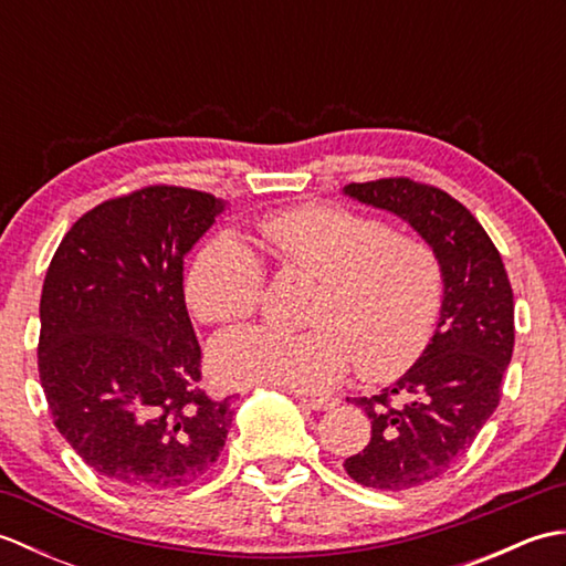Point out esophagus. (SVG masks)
<instances>
[{
    "label": "esophagus",
    "instance_id": "1",
    "mask_svg": "<svg viewBox=\"0 0 566 566\" xmlns=\"http://www.w3.org/2000/svg\"><path fill=\"white\" fill-rule=\"evenodd\" d=\"M298 401H302L306 408H311V411H328V408L338 403V399H316V396H302Z\"/></svg>",
    "mask_w": 566,
    "mask_h": 566
}]
</instances>
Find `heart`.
<instances>
[{
    "mask_svg": "<svg viewBox=\"0 0 566 566\" xmlns=\"http://www.w3.org/2000/svg\"><path fill=\"white\" fill-rule=\"evenodd\" d=\"M286 268L321 280L311 323L290 333L240 326L216 335L209 371L226 387L328 391L357 357L367 379H394L423 355L442 308L444 272L426 240L394 235L379 219L340 207H298L262 221ZM264 264L235 233L213 235L191 264L187 298L207 323L245 318L260 306Z\"/></svg>",
    "mask_w": 566,
    "mask_h": 566,
    "instance_id": "heart-1",
    "label": "heart"
}]
</instances>
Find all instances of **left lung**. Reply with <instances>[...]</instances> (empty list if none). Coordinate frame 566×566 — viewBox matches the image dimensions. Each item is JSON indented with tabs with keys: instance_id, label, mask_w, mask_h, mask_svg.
Wrapping results in <instances>:
<instances>
[{
	"instance_id": "left-lung-1",
	"label": "left lung",
	"mask_w": 566,
	"mask_h": 566,
	"mask_svg": "<svg viewBox=\"0 0 566 566\" xmlns=\"http://www.w3.org/2000/svg\"><path fill=\"white\" fill-rule=\"evenodd\" d=\"M343 195L399 216L442 262L436 333L391 387L355 399L371 420V438L343 464L363 486L413 489L448 472L496 411L513 355V290L482 223L442 189L391 177L347 185ZM396 392L401 405L390 403Z\"/></svg>"
}]
</instances>
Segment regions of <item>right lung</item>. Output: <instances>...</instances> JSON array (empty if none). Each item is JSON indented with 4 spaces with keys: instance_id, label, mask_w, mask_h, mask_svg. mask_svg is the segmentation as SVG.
<instances>
[{
    "instance_id": "1",
    "label": "right lung",
    "mask_w": 566,
    "mask_h": 566,
    "mask_svg": "<svg viewBox=\"0 0 566 566\" xmlns=\"http://www.w3.org/2000/svg\"><path fill=\"white\" fill-rule=\"evenodd\" d=\"M228 203L146 187L65 233L41 294L39 371L55 428L99 476L138 494L195 484L219 460L231 396L199 387L182 270Z\"/></svg>"
}]
</instances>
